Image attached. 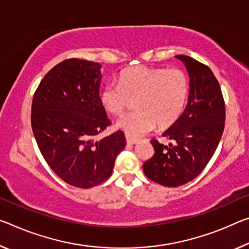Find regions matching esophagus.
Listing matches in <instances>:
<instances>
[{"instance_id": "esophagus-1", "label": "esophagus", "mask_w": 249, "mask_h": 249, "mask_svg": "<svg viewBox=\"0 0 249 249\" xmlns=\"http://www.w3.org/2000/svg\"><path fill=\"white\" fill-rule=\"evenodd\" d=\"M126 143H127V145H134L137 143V140L132 139V137H129V136H126Z\"/></svg>"}]
</instances>
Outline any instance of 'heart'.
I'll return each instance as SVG.
<instances>
[{"instance_id":"obj_1","label":"heart","mask_w":249,"mask_h":249,"mask_svg":"<svg viewBox=\"0 0 249 249\" xmlns=\"http://www.w3.org/2000/svg\"><path fill=\"white\" fill-rule=\"evenodd\" d=\"M189 81L179 69L135 66L124 71L118 85L107 83L100 93L103 108L122 115L134 101L136 110L117 121L116 128L137 139L155 127L166 128L178 120L187 103Z\"/></svg>"}]
</instances>
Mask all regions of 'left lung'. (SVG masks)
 I'll return each instance as SVG.
<instances>
[{
  "instance_id": "obj_1",
  "label": "left lung",
  "mask_w": 249,
  "mask_h": 249,
  "mask_svg": "<svg viewBox=\"0 0 249 249\" xmlns=\"http://www.w3.org/2000/svg\"><path fill=\"white\" fill-rule=\"evenodd\" d=\"M189 75L186 108L161 135L168 146L152 140L154 156L143 165L145 175L166 187L195 178L214 155L225 126V103L219 83L208 66L186 55H176Z\"/></svg>"
}]
</instances>
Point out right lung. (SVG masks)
<instances>
[{
    "mask_svg": "<svg viewBox=\"0 0 249 249\" xmlns=\"http://www.w3.org/2000/svg\"><path fill=\"white\" fill-rule=\"evenodd\" d=\"M102 65L70 58L47 73L32 102L31 123L43 157L61 179L90 188L112 175L124 133L95 141L110 125L100 101Z\"/></svg>",
    "mask_w": 249,
    "mask_h": 249,
    "instance_id": "1",
    "label": "right lung"
}]
</instances>
